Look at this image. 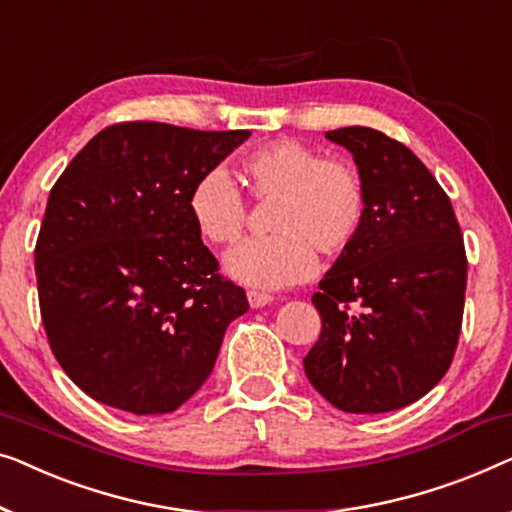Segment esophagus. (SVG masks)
Masks as SVG:
<instances>
[{
	"label": "esophagus",
	"instance_id": "1",
	"mask_svg": "<svg viewBox=\"0 0 512 512\" xmlns=\"http://www.w3.org/2000/svg\"><path fill=\"white\" fill-rule=\"evenodd\" d=\"M248 301H250V306H253V308H262L266 304H271L273 297H271V294H266V292L248 290Z\"/></svg>",
	"mask_w": 512,
	"mask_h": 512
}]
</instances>
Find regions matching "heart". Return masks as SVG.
I'll list each match as a JSON object with an SVG mask.
<instances>
[{"label": "heart", "mask_w": 512, "mask_h": 512, "mask_svg": "<svg viewBox=\"0 0 512 512\" xmlns=\"http://www.w3.org/2000/svg\"><path fill=\"white\" fill-rule=\"evenodd\" d=\"M239 174L250 197L273 199V234L243 241L225 255V269L239 283L259 290L301 283L315 269V250L343 255L362 232L369 190L355 162L278 139L243 155ZM187 213L201 239L215 246L234 243L248 222L246 199L222 169L197 176L187 192Z\"/></svg>", "instance_id": "heart-1"}]
</instances>
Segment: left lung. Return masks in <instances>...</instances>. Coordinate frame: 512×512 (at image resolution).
Instances as JSON below:
<instances>
[{
    "instance_id": "obj_1",
    "label": "left lung",
    "mask_w": 512,
    "mask_h": 512,
    "mask_svg": "<svg viewBox=\"0 0 512 512\" xmlns=\"http://www.w3.org/2000/svg\"><path fill=\"white\" fill-rule=\"evenodd\" d=\"M325 136L352 153L369 213L313 294L322 331L304 369L343 413H387L424 397L455 357L469 266L462 229L403 143L371 127Z\"/></svg>"
}]
</instances>
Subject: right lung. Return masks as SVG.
<instances>
[{"label": "right lung", "mask_w": 512, "mask_h": 512, "mask_svg": "<svg viewBox=\"0 0 512 512\" xmlns=\"http://www.w3.org/2000/svg\"><path fill=\"white\" fill-rule=\"evenodd\" d=\"M248 136L118 122L57 178L34 248L39 306L50 350L88 397L174 413L211 376L248 299L194 229L187 192Z\"/></svg>", "instance_id": "add662e5"}]
</instances>
